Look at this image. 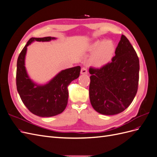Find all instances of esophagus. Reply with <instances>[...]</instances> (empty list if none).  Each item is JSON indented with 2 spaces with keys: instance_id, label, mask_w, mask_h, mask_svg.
Listing matches in <instances>:
<instances>
[{
  "instance_id": "esophagus-1",
  "label": "esophagus",
  "mask_w": 157,
  "mask_h": 157,
  "mask_svg": "<svg viewBox=\"0 0 157 157\" xmlns=\"http://www.w3.org/2000/svg\"><path fill=\"white\" fill-rule=\"evenodd\" d=\"M80 73L81 74H87L88 73V70L86 68L82 67L81 69V71H80Z\"/></svg>"
}]
</instances>
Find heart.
<instances>
[{
	"label": "heart",
	"instance_id": "1",
	"mask_svg": "<svg viewBox=\"0 0 157 157\" xmlns=\"http://www.w3.org/2000/svg\"><path fill=\"white\" fill-rule=\"evenodd\" d=\"M90 50L94 52L90 62L96 67H101L112 59L115 46L111 40H97L90 46Z\"/></svg>",
	"mask_w": 157,
	"mask_h": 157
}]
</instances>
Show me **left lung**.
<instances>
[{"mask_svg": "<svg viewBox=\"0 0 157 157\" xmlns=\"http://www.w3.org/2000/svg\"><path fill=\"white\" fill-rule=\"evenodd\" d=\"M111 62L90 67L89 96L97 112L113 115L124 111L134 100L138 88L140 61L127 38L122 35Z\"/></svg>", "mask_w": 157, "mask_h": 157, "instance_id": "8db88e82", "label": "left lung"}]
</instances>
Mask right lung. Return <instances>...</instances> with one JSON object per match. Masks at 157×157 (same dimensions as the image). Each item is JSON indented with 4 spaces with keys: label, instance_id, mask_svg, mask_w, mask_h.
I'll return each instance as SVG.
<instances>
[{
    "label": "right lung",
    "instance_id": "right-lung-1",
    "mask_svg": "<svg viewBox=\"0 0 157 157\" xmlns=\"http://www.w3.org/2000/svg\"><path fill=\"white\" fill-rule=\"evenodd\" d=\"M54 37L31 38L18 56L16 71V86L21 101L29 111L35 115L50 117L62 113L67 105L69 84L77 78L80 67L77 66L61 71L50 81L43 86L33 82L25 67L27 48L32 42H45Z\"/></svg>",
    "mask_w": 157,
    "mask_h": 157
}]
</instances>
